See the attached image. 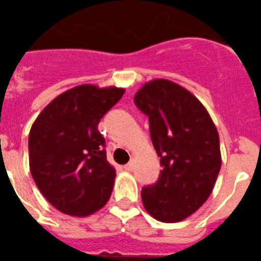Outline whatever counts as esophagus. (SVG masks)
Here are the masks:
<instances>
[{
	"label": "esophagus",
	"mask_w": 261,
	"mask_h": 261,
	"mask_svg": "<svg viewBox=\"0 0 261 261\" xmlns=\"http://www.w3.org/2000/svg\"><path fill=\"white\" fill-rule=\"evenodd\" d=\"M123 168H124V169H126V171H133V168H134V164H133V162L127 163V164L124 165Z\"/></svg>",
	"instance_id": "esophagus-1"
}]
</instances>
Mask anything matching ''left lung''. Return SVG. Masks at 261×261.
Masks as SVG:
<instances>
[{"instance_id":"left-lung-1","label":"left lung","mask_w":261,"mask_h":261,"mask_svg":"<svg viewBox=\"0 0 261 261\" xmlns=\"http://www.w3.org/2000/svg\"><path fill=\"white\" fill-rule=\"evenodd\" d=\"M148 117L163 171L142 189L144 209L165 223L188 218L213 192L221 169L219 135L205 106L173 81L156 79L134 97Z\"/></svg>"}]
</instances>
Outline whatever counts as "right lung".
<instances>
[{
	"label": "right lung",
	"instance_id": "obj_1",
	"mask_svg": "<svg viewBox=\"0 0 261 261\" xmlns=\"http://www.w3.org/2000/svg\"><path fill=\"white\" fill-rule=\"evenodd\" d=\"M123 93V88L79 85L52 99L31 126V174L59 212L88 217L110 198L115 169L106 159L98 123Z\"/></svg>",
	"mask_w": 261,
	"mask_h": 261
}]
</instances>
